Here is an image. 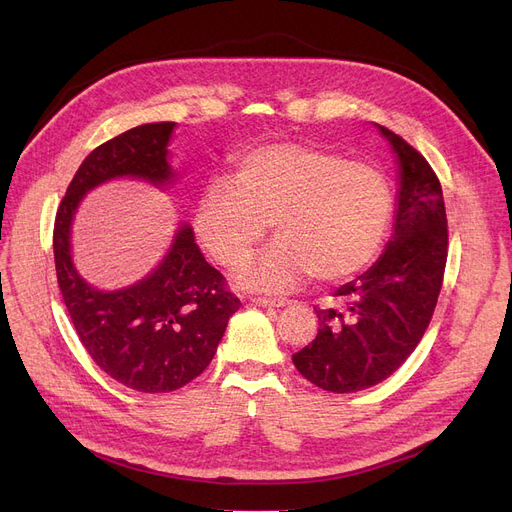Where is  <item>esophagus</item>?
I'll use <instances>...</instances> for the list:
<instances>
[{
	"label": "esophagus",
	"mask_w": 512,
	"mask_h": 512,
	"mask_svg": "<svg viewBox=\"0 0 512 512\" xmlns=\"http://www.w3.org/2000/svg\"><path fill=\"white\" fill-rule=\"evenodd\" d=\"M251 303L257 307H286V305H290V301H284V299H261V297L251 299Z\"/></svg>",
	"instance_id": "1"
}]
</instances>
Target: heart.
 <instances>
[{
    "instance_id": "heart-1",
    "label": "heart",
    "mask_w": 512,
    "mask_h": 512,
    "mask_svg": "<svg viewBox=\"0 0 512 512\" xmlns=\"http://www.w3.org/2000/svg\"><path fill=\"white\" fill-rule=\"evenodd\" d=\"M392 218L382 172L309 143L257 147L236 161L232 182H209L195 207L205 251L236 270L274 224V245L238 274L259 292H288L311 274L338 282L378 255Z\"/></svg>"
}]
</instances>
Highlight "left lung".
<instances>
[{
  "label": "left lung",
  "mask_w": 512,
  "mask_h": 512,
  "mask_svg": "<svg viewBox=\"0 0 512 512\" xmlns=\"http://www.w3.org/2000/svg\"><path fill=\"white\" fill-rule=\"evenodd\" d=\"M398 164L394 230L365 274L340 286L330 309H315V340L292 355L303 378L346 394L384 382L423 338L442 288L448 224L432 166L405 139L378 126Z\"/></svg>",
  "instance_id": "left-lung-1"
}]
</instances>
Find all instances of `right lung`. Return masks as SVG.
<instances>
[{
  "instance_id": "right-lung-1",
  "label": "right lung",
  "mask_w": 512,
  "mask_h": 512,
  "mask_svg": "<svg viewBox=\"0 0 512 512\" xmlns=\"http://www.w3.org/2000/svg\"><path fill=\"white\" fill-rule=\"evenodd\" d=\"M176 122L130 128L93 149L74 174L53 228V257L72 326L91 359L116 382L157 394L182 388L211 363L240 301L211 267L193 228L180 222L166 257L145 278L101 290L72 261V224L83 197L118 180H145L166 191L176 182L170 141Z\"/></svg>"
}]
</instances>
